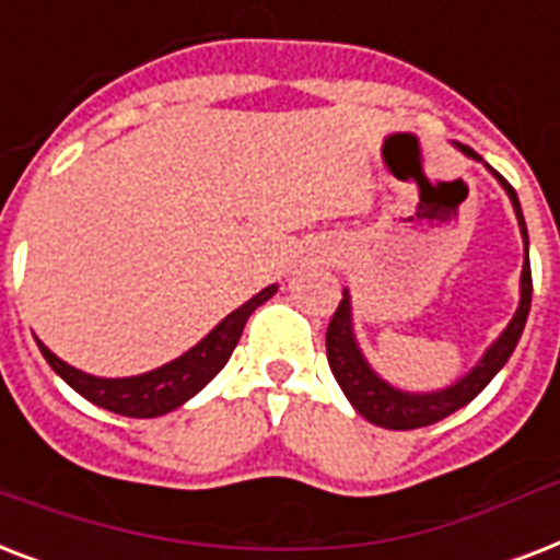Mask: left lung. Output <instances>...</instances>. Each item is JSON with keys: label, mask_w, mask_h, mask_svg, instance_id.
<instances>
[{"label": "left lung", "mask_w": 560, "mask_h": 560, "mask_svg": "<svg viewBox=\"0 0 560 560\" xmlns=\"http://www.w3.org/2000/svg\"><path fill=\"white\" fill-rule=\"evenodd\" d=\"M465 156L470 160H479L477 153L465 148V144H456ZM500 179V186L505 188V194L512 197L514 214H517V223H521L523 244H526V264H523L521 272V305H517V314L512 316V323L500 337L494 340V346L482 354L477 366L470 369L465 377L447 386V389L439 392H404L395 389L392 383H386L381 374H374V369L369 366L363 351H360L358 340H354V328H351V299L349 290H342V302L337 307V314L331 316L328 323V334H325V349H328V366H331L334 377L340 383V389L346 392V398L351 400V407L358 409L360 416L372 421L377 427H386V430H416V427H427L442 421L451 412L462 409L465 404L477 398L479 392L486 389L491 377H494L500 369L505 366V360L512 358L514 346L521 340L523 325H526V316H529L532 307V267H529V232H526V220H523L521 200L514 188L505 183L494 168H488Z\"/></svg>", "instance_id": "1"}]
</instances>
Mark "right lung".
Returning <instances> with one entry per match:
<instances>
[{"mask_svg":"<svg viewBox=\"0 0 560 560\" xmlns=\"http://www.w3.org/2000/svg\"><path fill=\"white\" fill-rule=\"evenodd\" d=\"M272 293H276V284L264 288L261 293H255L237 311H232L223 323L214 325L183 358L171 360V363L153 369V372L136 374V377H95V374H86L81 369L63 363L39 340L37 346L43 351V358L48 360V366L55 369L78 395L92 400L95 407H104L109 412H118V416L127 418H156L171 412V409L183 407L220 369L226 366V360L232 358V351H235L237 340L244 334L246 319Z\"/></svg>","mask_w":560,"mask_h":560,"instance_id":"right-lung-1","label":"right lung"}]
</instances>
